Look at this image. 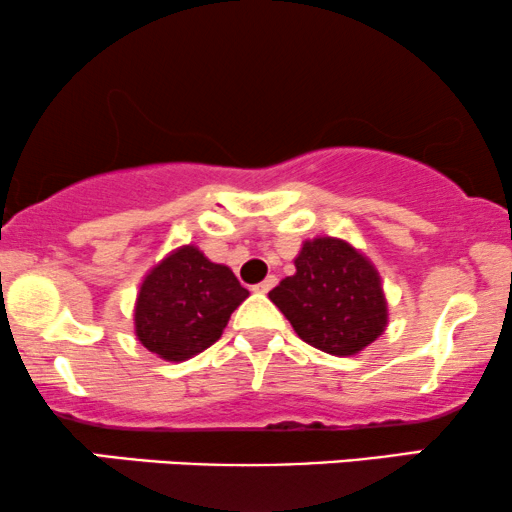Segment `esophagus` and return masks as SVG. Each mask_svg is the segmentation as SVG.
<instances>
[{"label":"esophagus","instance_id":"esophagus-1","mask_svg":"<svg viewBox=\"0 0 512 512\" xmlns=\"http://www.w3.org/2000/svg\"><path fill=\"white\" fill-rule=\"evenodd\" d=\"M275 282H277V277H275V275H268L266 280H263V282H258V285L254 287V292H258V294H268L270 289L275 287Z\"/></svg>","mask_w":512,"mask_h":512}]
</instances>
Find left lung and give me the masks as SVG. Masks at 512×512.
<instances>
[{
  "label": "left lung",
  "mask_w": 512,
  "mask_h": 512,
  "mask_svg": "<svg viewBox=\"0 0 512 512\" xmlns=\"http://www.w3.org/2000/svg\"><path fill=\"white\" fill-rule=\"evenodd\" d=\"M294 266L296 273L268 296L306 344L332 356H353L387 330L380 273L349 242L308 239Z\"/></svg>",
  "instance_id": "left-lung-1"
}]
</instances>
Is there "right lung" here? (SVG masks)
<instances>
[{
	"label": "right lung",
	"mask_w": 512,
	"mask_h": 512,
	"mask_svg": "<svg viewBox=\"0 0 512 512\" xmlns=\"http://www.w3.org/2000/svg\"><path fill=\"white\" fill-rule=\"evenodd\" d=\"M246 296L230 268L208 261L197 246H180L142 280L135 334L163 361H187L218 342Z\"/></svg>",
	"instance_id": "obj_1"
}]
</instances>
